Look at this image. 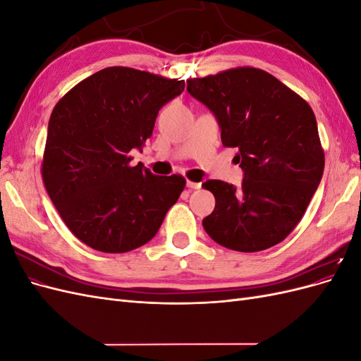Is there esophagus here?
<instances>
[{"label":"esophagus","mask_w":361,"mask_h":361,"mask_svg":"<svg viewBox=\"0 0 361 361\" xmlns=\"http://www.w3.org/2000/svg\"><path fill=\"white\" fill-rule=\"evenodd\" d=\"M187 187L191 190H200L202 183L200 182H192V180H187Z\"/></svg>","instance_id":"1"}]
</instances>
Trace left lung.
<instances>
[{
	"instance_id": "8db88e82",
	"label": "left lung",
	"mask_w": 361,
	"mask_h": 361,
	"mask_svg": "<svg viewBox=\"0 0 361 361\" xmlns=\"http://www.w3.org/2000/svg\"><path fill=\"white\" fill-rule=\"evenodd\" d=\"M187 90L215 114L224 147H236L243 187L206 180L215 209L203 228L216 244L255 253L281 243L300 223L324 173L310 105L271 73L241 66L190 78Z\"/></svg>"
}]
</instances>
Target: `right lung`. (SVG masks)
<instances>
[{
	"label": "right lung",
	"mask_w": 361,
	"mask_h": 361,
	"mask_svg": "<svg viewBox=\"0 0 361 361\" xmlns=\"http://www.w3.org/2000/svg\"><path fill=\"white\" fill-rule=\"evenodd\" d=\"M183 80L133 68H105L54 106L42 161L48 195L69 231L97 251L126 253L157 235L185 188L180 174L155 176L130 166L158 111Z\"/></svg>",
	"instance_id": "obj_1"
}]
</instances>
